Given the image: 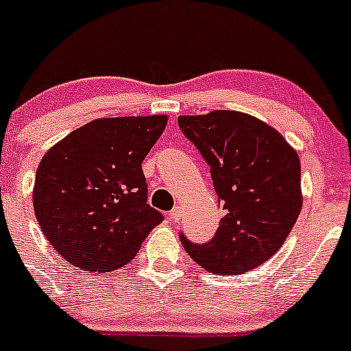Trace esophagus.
I'll list each match as a JSON object with an SVG mask.
<instances>
[{
  "mask_svg": "<svg viewBox=\"0 0 351 351\" xmlns=\"http://www.w3.org/2000/svg\"><path fill=\"white\" fill-rule=\"evenodd\" d=\"M169 218H171V221H174V223L179 221V219H180V208H179V206L172 209L171 213H169Z\"/></svg>",
  "mask_w": 351,
  "mask_h": 351,
  "instance_id": "1",
  "label": "esophagus"
}]
</instances>
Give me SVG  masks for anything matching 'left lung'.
Listing matches in <instances>:
<instances>
[{
  "instance_id": "obj_1",
  "label": "left lung",
  "mask_w": 351,
  "mask_h": 351,
  "mask_svg": "<svg viewBox=\"0 0 351 351\" xmlns=\"http://www.w3.org/2000/svg\"><path fill=\"white\" fill-rule=\"evenodd\" d=\"M211 167L225 216L208 243L180 234L202 269L238 276L262 265L284 245L302 208L301 162L282 135L247 113L216 110L177 118Z\"/></svg>"
}]
</instances>
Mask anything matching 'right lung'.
I'll use <instances>...</instances> for the list:
<instances>
[{
	"mask_svg": "<svg viewBox=\"0 0 351 351\" xmlns=\"http://www.w3.org/2000/svg\"><path fill=\"white\" fill-rule=\"evenodd\" d=\"M165 125V114L99 118L43 155L35 174V216L71 265L113 272L164 221L147 202L142 162Z\"/></svg>",
	"mask_w": 351,
	"mask_h": 351,
	"instance_id": "add662e5",
	"label": "right lung"
}]
</instances>
